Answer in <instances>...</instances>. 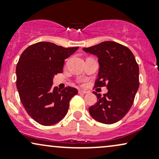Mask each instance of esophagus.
I'll use <instances>...</instances> for the list:
<instances>
[{
  "instance_id": "1",
  "label": "esophagus",
  "mask_w": 159,
  "mask_h": 159,
  "mask_svg": "<svg viewBox=\"0 0 159 159\" xmlns=\"http://www.w3.org/2000/svg\"><path fill=\"white\" fill-rule=\"evenodd\" d=\"M87 91H86V90H78V93L79 94H86V93H87Z\"/></svg>"
}]
</instances>
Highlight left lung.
<instances>
[{"label": "left lung", "instance_id": "1", "mask_svg": "<svg viewBox=\"0 0 159 159\" xmlns=\"http://www.w3.org/2000/svg\"><path fill=\"white\" fill-rule=\"evenodd\" d=\"M83 50L98 58L100 66L94 88L106 87L108 90L103 96L93 92L98 102L90 107L89 112L99 123H116L130 110L139 87V67L135 57L129 48L113 41Z\"/></svg>", "mask_w": 159, "mask_h": 159}]
</instances>
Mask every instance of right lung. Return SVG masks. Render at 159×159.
I'll use <instances>...</instances> for the list:
<instances>
[{
	"label": "right lung",
	"instance_id": "obj_1",
	"mask_svg": "<svg viewBox=\"0 0 159 159\" xmlns=\"http://www.w3.org/2000/svg\"><path fill=\"white\" fill-rule=\"evenodd\" d=\"M78 47L64 48L39 42L24 51L16 66V87L23 106L30 117L43 125H52L67 114L69 102L78 90L67 87L53 88V78L63 72L65 59Z\"/></svg>",
	"mask_w": 159,
	"mask_h": 159
}]
</instances>
